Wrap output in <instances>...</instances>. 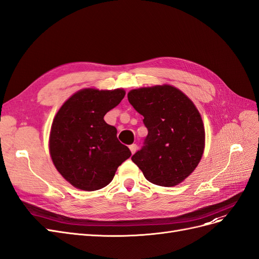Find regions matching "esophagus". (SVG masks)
Here are the masks:
<instances>
[{
	"label": "esophagus",
	"instance_id": "34e87169",
	"mask_svg": "<svg viewBox=\"0 0 259 259\" xmlns=\"http://www.w3.org/2000/svg\"><path fill=\"white\" fill-rule=\"evenodd\" d=\"M129 149H130L131 154H135V153L137 152V150H138V146H137V144H131V145L129 146Z\"/></svg>",
	"mask_w": 259,
	"mask_h": 259
}]
</instances>
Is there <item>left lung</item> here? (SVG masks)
Listing matches in <instances>:
<instances>
[{
  "mask_svg": "<svg viewBox=\"0 0 259 259\" xmlns=\"http://www.w3.org/2000/svg\"><path fill=\"white\" fill-rule=\"evenodd\" d=\"M128 101L149 130L145 146L132 161L156 186H178L194 171L204 153L205 128L198 109L167 83L130 90Z\"/></svg>",
  "mask_w": 259,
  "mask_h": 259,
  "instance_id": "obj_1",
  "label": "left lung"
}]
</instances>
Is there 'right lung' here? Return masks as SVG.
<instances>
[{"label": "right lung", "instance_id": "right-lung-1", "mask_svg": "<svg viewBox=\"0 0 259 259\" xmlns=\"http://www.w3.org/2000/svg\"><path fill=\"white\" fill-rule=\"evenodd\" d=\"M123 89L85 88L58 109L51 125L49 150L63 178L82 191H95L113 180L117 168L131 156L104 116L124 98Z\"/></svg>", "mask_w": 259, "mask_h": 259}]
</instances>
